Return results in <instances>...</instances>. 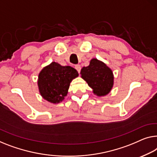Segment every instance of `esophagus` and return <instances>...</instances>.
<instances>
[{"label":"esophagus","instance_id":"34e87169","mask_svg":"<svg viewBox=\"0 0 157 157\" xmlns=\"http://www.w3.org/2000/svg\"><path fill=\"white\" fill-rule=\"evenodd\" d=\"M75 68L77 71H78V72H80L81 67H80V65H75Z\"/></svg>","mask_w":157,"mask_h":157}]
</instances>
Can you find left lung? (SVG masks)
Returning a JSON list of instances; mask_svg holds the SVG:
<instances>
[{
    "mask_svg": "<svg viewBox=\"0 0 157 157\" xmlns=\"http://www.w3.org/2000/svg\"><path fill=\"white\" fill-rule=\"evenodd\" d=\"M80 73L97 96L106 95L113 87V72L106 64L96 58L91 60L87 67H83Z\"/></svg>",
    "mask_w": 157,
    "mask_h": 157,
    "instance_id": "8db88e82",
    "label": "left lung"
}]
</instances>
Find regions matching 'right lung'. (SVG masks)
Returning a JSON list of instances; mask_svg holds the SVG:
<instances>
[{
  "mask_svg": "<svg viewBox=\"0 0 157 157\" xmlns=\"http://www.w3.org/2000/svg\"><path fill=\"white\" fill-rule=\"evenodd\" d=\"M78 76V72L71 66H62L52 62L42 69L39 75L38 86L44 99L58 104L65 99L72 79Z\"/></svg>",
  "mask_w": 157,
  "mask_h": 157,
  "instance_id": "obj_1",
  "label": "right lung"
}]
</instances>
